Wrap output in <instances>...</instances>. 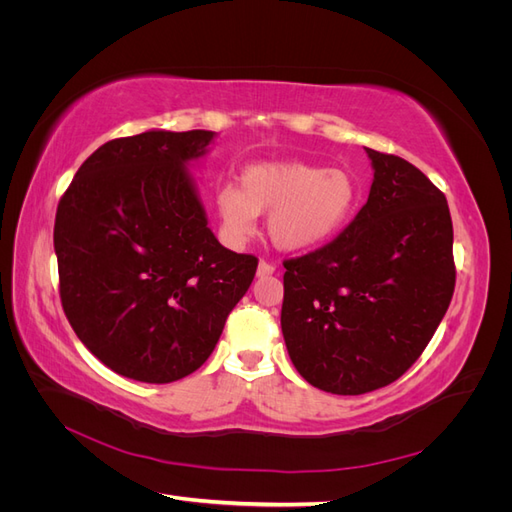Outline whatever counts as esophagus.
Here are the masks:
<instances>
[{
	"label": "esophagus",
	"mask_w": 512,
	"mask_h": 512,
	"mask_svg": "<svg viewBox=\"0 0 512 512\" xmlns=\"http://www.w3.org/2000/svg\"><path fill=\"white\" fill-rule=\"evenodd\" d=\"M273 273H275V267L269 265V262H265V260L258 262V271H256L258 277H269V275H273Z\"/></svg>",
	"instance_id": "1"
}]
</instances>
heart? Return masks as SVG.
Here are the masks:
<instances>
[{
    "instance_id": "heart-1",
    "label": "heart",
    "mask_w": 512,
    "mask_h": 512,
    "mask_svg": "<svg viewBox=\"0 0 512 512\" xmlns=\"http://www.w3.org/2000/svg\"><path fill=\"white\" fill-rule=\"evenodd\" d=\"M361 188L350 170L305 162H260L245 166L237 183L215 192L222 237L243 245L267 215L271 241L284 252H303L331 241L354 218Z\"/></svg>"
}]
</instances>
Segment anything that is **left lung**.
I'll return each mask as SVG.
<instances>
[{"instance_id": "8db88e82", "label": "left lung", "mask_w": 512, "mask_h": 512, "mask_svg": "<svg viewBox=\"0 0 512 512\" xmlns=\"http://www.w3.org/2000/svg\"><path fill=\"white\" fill-rule=\"evenodd\" d=\"M365 151L374 181L363 209L331 243L284 262L290 361L333 395H363L404 376L455 290L444 194L404 158Z\"/></svg>"}]
</instances>
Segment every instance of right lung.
I'll return each instance as SVG.
<instances>
[{
  "instance_id": "add662e5",
  "label": "right lung",
  "mask_w": 512,
  "mask_h": 512,
  "mask_svg": "<svg viewBox=\"0 0 512 512\" xmlns=\"http://www.w3.org/2000/svg\"><path fill=\"white\" fill-rule=\"evenodd\" d=\"M209 130L104 143L61 196L53 243L61 305L115 374L166 384L203 365L258 260L215 239L190 164Z\"/></svg>"
}]
</instances>
